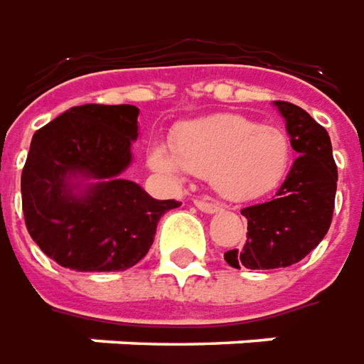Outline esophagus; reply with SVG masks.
Masks as SVG:
<instances>
[{
	"mask_svg": "<svg viewBox=\"0 0 364 364\" xmlns=\"http://www.w3.org/2000/svg\"><path fill=\"white\" fill-rule=\"evenodd\" d=\"M196 208L198 210L205 211V213H213V211L221 210V203L219 202H208V200H194Z\"/></svg>",
	"mask_w": 364,
	"mask_h": 364,
	"instance_id": "esophagus-1",
	"label": "esophagus"
}]
</instances>
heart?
Masks as SVG:
<instances>
[{"instance_id": "1", "label": "heart", "mask_w": 364, "mask_h": 364, "mask_svg": "<svg viewBox=\"0 0 364 364\" xmlns=\"http://www.w3.org/2000/svg\"><path fill=\"white\" fill-rule=\"evenodd\" d=\"M170 151L153 149L154 168L210 178L229 200H252L274 190L292 162V143L282 129L233 113L180 125L170 136Z\"/></svg>"}]
</instances>
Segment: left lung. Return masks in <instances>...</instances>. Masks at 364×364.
I'll use <instances>...</instances> for the list:
<instances>
[{
  "instance_id": "1",
  "label": "left lung",
  "mask_w": 364,
  "mask_h": 364,
  "mask_svg": "<svg viewBox=\"0 0 364 364\" xmlns=\"http://www.w3.org/2000/svg\"><path fill=\"white\" fill-rule=\"evenodd\" d=\"M277 107L300 156L269 202L241 210L247 243L223 255L233 269L269 270L300 262L326 237L333 218L337 166L327 131L298 105L277 102Z\"/></svg>"
}]
</instances>
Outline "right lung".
<instances>
[{
  "mask_svg": "<svg viewBox=\"0 0 364 364\" xmlns=\"http://www.w3.org/2000/svg\"><path fill=\"white\" fill-rule=\"evenodd\" d=\"M136 115L135 105H76L33 135L21 174L25 225L64 269H131L151 249L162 213L180 205L119 176L139 135ZM76 173L98 180L84 196L68 188Z\"/></svg>",
  "mask_w": 364,
  "mask_h": 364,
  "instance_id": "obj_1",
  "label": "right lung"
}]
</instances>
